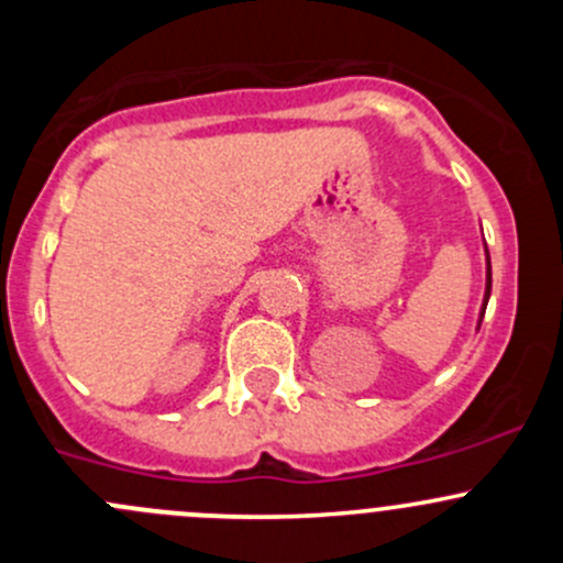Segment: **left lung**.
I'll return each mask as SVG.
<instances>
[{
    "instance_id": "8db88e82",
    "label": "left lung",
    "mask_w": 563,
    "mask_h": 563,
    "mask_svg": "<svg viewBox=\"0 0 563 563\" xmlns=\"http://www.w3.org/2000/svg\"><path fill=\"white\" fill-rule=\"evenodd\" d=\"M485 250H487V247H485ZM490 288H493V272H490V255H487V280H485V299H482V310H479V321H476V329H479L482 318H485L487 299H490Z\"/></svg>"
}]
</instances>
